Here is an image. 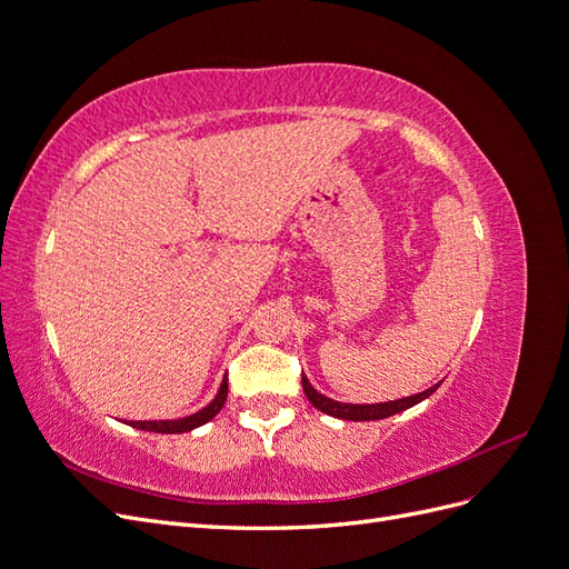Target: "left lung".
<instances>
[{"label":"left lung","mask_w":569,"mask_h":569,"mask_svg":"<svg viewBox=\"0 0 569 569\" xmlns=\"http://www.w3.org/2000/svg\"><path fill=\"white\" fill-rule=\"evenodd\" d=\"M301 385L306 391V399L311 401L318 410L327 412V416L339 418V420H351V422H366V420H382V418H391L396 412H403L412 406H418L420 401L429 399L441 382H437L435 387H429L425 391L403 396V399H393V401H382V403H341L335 399H327L325 393H320L318 389H313V385L308 382V377L301 375Z\"/></svg>","instance_id":"obj_1"}]
</instances>
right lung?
Segmentation results:
<instances>
[{
    "label": "right lung",
    "mask_w": 569,
    "mask_h": 569,
    "mask_svg": "<svg viewBox=\"0 0 569 569\" xmlns=\"http://www.w3.org/2000/svg\"><path fill=\"white\" fill-rule=\"evenodd\" d=\"M226 399H228V377H222L216 399L209 406H203L201 410L192 412V416H184V418H178V420H130L128 425L137 427V429H144V432H157V435L192 432V429L213 420L220 412V408L226 406Z\"/></svg>",
    "instance_id": "add662e5"
}]
</instances>
